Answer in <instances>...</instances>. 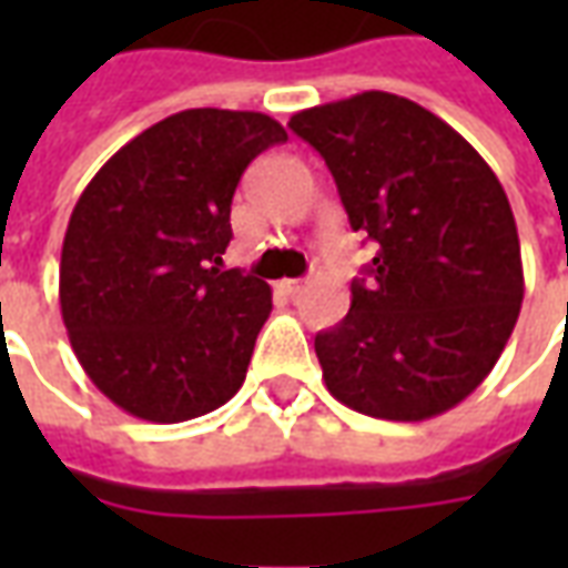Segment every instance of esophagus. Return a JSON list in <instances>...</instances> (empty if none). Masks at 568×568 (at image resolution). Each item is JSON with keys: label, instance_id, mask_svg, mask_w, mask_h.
Returning <instances> with one entry per match:
<instances>
[{"label": "esophagus", "instance_id": "esophagus-1", "mask_svg": "<svg viewBox=\"0 0 568 568\" xmlns=\"http://www.w3.org/2000/svg\"><path fill=\"white\" fill-rule=\"evenodd\" d=\"M280 292H283V295H301V292H304V280H283V283H280Z\"/></svg>", "mask_w": 568, "mask_h": 568}]
</instances>
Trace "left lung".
Returning <instances> with one entry per match:
<instances>
[{
  "label": "left lung",
  "mask_w": 568,
  "mask_h": 568,
  "mask_svg": "<svg viewBox=\"0 0 568 568\" xmlns=\"http://www.w3.org/2000/svg\"><path fill=\"white\" fill-rule=\"evenodd\" d=\"M288 128L325 158L353 231L377 243L349 313L316 334L328 393L377 419L438 417L484 383L520 316L505 187L450 124L395 93L313 105Z\"/></svg>",
  "instance_id": "left-lung-1"
}]
</instances>
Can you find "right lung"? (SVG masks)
<instances>
[{
    "label": "right lung",
    "instance_id": "add662e5",
    "mask_svg": "<svg viewBox=\"0 0 568 568\" xmlns=\"http://www.w3.org/2000/svg\"><path fill=\"white\" fill-rule=\"evenodd\" d=\"M288 140L261 112L185 109L118 149L81 191L60 255V313L93 386L130 417L185 423L246 381L271 285L222 271L231 200Z\"/></svg>",
    "mask_w": 568,
    "mask_h": 568
}]
</instances>
